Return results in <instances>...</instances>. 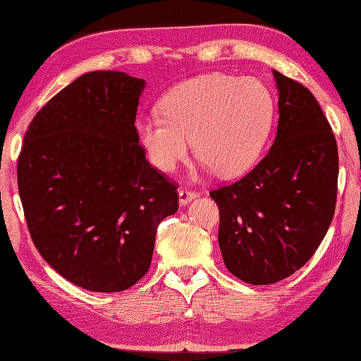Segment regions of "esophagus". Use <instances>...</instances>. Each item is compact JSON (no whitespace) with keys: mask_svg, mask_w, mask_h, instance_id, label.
I'll return each mask as SVG.
<instances>
[{"mask_svg":"<svg viewBox=\"0 0 361 361\" xmlns=\"http://www.w3.org/2000/svg\"><path fill=\"white\" fill-rule=\"evenodd\" d=\"M195 197H199V192H197V190H190L188 188H181L178 190L180 204H188L190 200H194Z\"/></svg>","mask_w":361,"mask_h":361,"instance_id":"1","label":"esophagus"}]
</instances>
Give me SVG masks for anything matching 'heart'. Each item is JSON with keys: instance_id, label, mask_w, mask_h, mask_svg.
Here are the masks:
<instances>
[{"instance_id": "1", "label": "heart", "mask_w": 361, "mask_h": 361, "mask_svg": "<svg viewBox=\"0 0 361 361\" xmlns=\"http://www.w3.org/2000/svg\"><path fill=\"white\" fill-rule=\"evenodd\" d=\"M159 112L139 118L137 139L153 166L172 172L194 139L204 167L236 176L258 161L272 128L275 103L257 78L211 73L176 86Z\"/></svg>"}]
</instances>
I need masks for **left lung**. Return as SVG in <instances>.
I'll return each instance as SVG.
<instances>
[{
  "instance_id": "8db88e82",
  "label": "left lung",
  "mask_w": 361,
  "mask_h": 361,
  "mask_svg": "<svg viewBox=\"0 0 361 361\" xmlns=\"http://www.w3.org/2000/svg\"><path fill=\"white\" fill-rule=\"evenodd\" d=\"M279 126L243 178L211 190L227 269L250 285L283 280L314 255L335 214L338 147L312 92L274 70Z\"/></svg>"
}]
</instances>
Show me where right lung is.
Segmentation results:
<instances>
[{
    "mask_svg": "<svg viewBox=\"0 0 361 361\" xmlns=\"http://www.w3.org/2000/svg\"><path fill=\"white\" fill-rule=\"evenodd\" d=\"M144 80L78 78L27 126L17 180L35 249L63 279L95 293L136 285L162 219L178 209L173 181L153 167L134 126Z\"/></svg>",
    "mask_w": 361,
    "mask_h": 361,
    "instance_id": "add662e5",
    "label": "right lung"
}]
</instances>
